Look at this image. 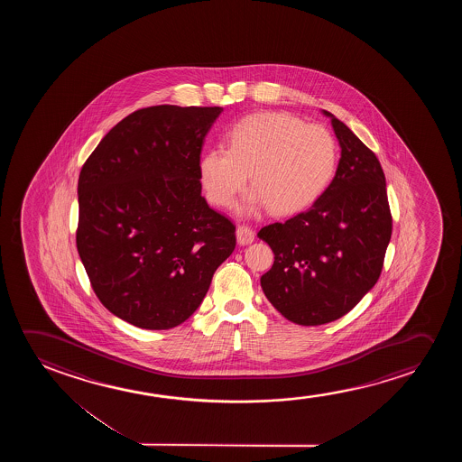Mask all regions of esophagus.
<instances>
[{
	"label": "esophagus",
	"instance_id": "obj_1",
	"mask_svg": "<svg viewBox=\"0 0 462 462\" xmlns=\"http://www.w3.org/2000/svg\"><path fill=\"white\" fill-rule=\"evenodd\" d=\"M254 238H255V235H254L253 228H249L247 226H240V227H236V241H238V245H240V246L251 245Z\"/></svg>",
	"mask_w": 462,
	"mask_h": 462
}]
</instances>
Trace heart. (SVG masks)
<instances>
[{"mask_svg":"<svg viewBox=\"0 0 462 462\" xmlns=\"http://www.w3.org/2000/svg\"><path fill=\"white\" fill-rule=\"evenodd\" d=\"M337 158V142L327 127L265 110L236 121L227 133V150L216 146L203 152L199 173L216 207H232L251 173L254 189L241 207L245 215L268 207L274 215H293L327 190Z\"/></svg>","mask_w":462,"mask_h":462,"instance_id":"b5f03b06","label":"heart"}]
</instances>
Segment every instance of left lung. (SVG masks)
Instances as JSON below:
<instances>
[{"label": "left lung", "mask_w": 462, "mask_h": 462, "mask_svg": "<svg viewBox=\"0 0 462 462\" xmlns=\"http://www.w3.org/2000/svg\"><path fill=\"white\" fill-rule=\"evenodd\" d=\"M341 159L333 181L310 209L260 228L274 253L260 278L282 316L316 327L346 316L379 279L392 238V213L379 159L335 115Z\"/></svg>", "instance_id": "1"}]
</instances>
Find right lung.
<instances>
[{
    "label": "right lung",
    "mask_w": 462,
    "mask_h": 462,
    "mask_svg": "<svg viewBox=\"0 0 462 462\" xmlns=\"http://www.w3.org/2000/svg\"><path fill=\"white\" fill-rule=\"evenodd\" d=\"M222 107L154 106L108 131L79 177L77 251L101 303L145 329L188 320L235 226L202 197L199 159Z\"/></svg>",
    "instance_id": "add662e5"
}]
</instances>
